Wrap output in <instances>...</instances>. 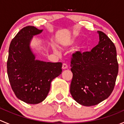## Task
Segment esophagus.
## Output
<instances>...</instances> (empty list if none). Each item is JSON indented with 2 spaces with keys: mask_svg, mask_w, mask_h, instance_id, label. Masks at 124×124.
<instances>
[{
  "mask_svg": "<svg viewBox=\"0 0 124 124\" xmlns=\"http://www.w3.org/2000/svg\"><path fill=\"white\" fill-rule=\"evenodd\" d=\"M68 68V65L66 63H63V65H62V69H67Z\"/></svg>",
  "mask_w": 124,
  "mask_h": 124,
  "instance_id": "obj_1",
  "label": "esophagus"
}]
</instances>
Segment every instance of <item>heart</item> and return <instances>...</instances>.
<instances>
[{
	"mask_svg": "<svg viewBox=\"0 0 124 124\" xmlns=\"http://www.w3.org/2000/svg\"><path fill=\"white\" fill-rule=\"evenodd\" d=\"M74 42V40L71 39V40H70V41H69V42H68V44H71L73 43ZM81 48H82V47H80V49H81Z\"/></svg>",
	"mask_w": 124,
	"mask_h": 124,
	"instance_id": "1",
	"label": "heart"
}]
</instances>
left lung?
<instances>
[{
    "label": "left lung",
    "instance_id": "left-lung-1",
    "mask_svg": "<svg viewBox=\"0 0 124 124\" xmlns=\"http://www.w3.org/2000/svg\"><path fill=\"white\" fill-rule=\"evenodd\" d=\"M99 44L90 52H76L71 59L70 93L78 103L95 106L108 98L115 86L119 65L114 43L101 31Z\"/></svg>",
    "mask_w": 124,
    "mask_h": 124
}]
</instances>
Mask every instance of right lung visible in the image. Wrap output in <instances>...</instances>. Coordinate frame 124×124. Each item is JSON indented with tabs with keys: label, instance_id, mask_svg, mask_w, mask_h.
<instances>
[{
	"label": "right lung",
	"instance_id": "obj_1",
	"mask_svg": "<svg viewBox=\"0 0 124 124\" xmlns=\"http://www.w3.org/2000/svg\"><path fill=\"white\" fill-rule=\"evenodd\" d=\"M32 26L23 27L12 39L9 48L7 73L16 97L29 104L39 103L49 92L52 81L62 72L61 62L35 60L29 43L42 32Z\"/></svg>",
	"mask_w": 124,
	"mask_h": 124
}]
</instances>
